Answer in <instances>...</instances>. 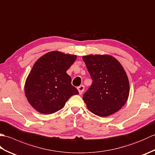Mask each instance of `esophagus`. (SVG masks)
<instances>
[{"instance_id":"esophagus-1","label":"esophagus","mask_w":155,"mask_h":155,"mask_svg":"<svg viewBox=\"0 0 155 155\" xmlns=\"http://www.w3.org/2000/svg\"><path fill=\"white\" fill-rule=\"evenodd\" d=\"M77 89H78V93H79L80 94H83V93L84 91V85H81V86H79L77 88Z\"/></svg>"}]
</instances>
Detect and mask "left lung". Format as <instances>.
<instances>
[{"mask_svg": "<svg viewBox=\"0 0 155 155\" xmlns=\"http://www.w3.org/2000/svg\"><path fill=\"white\" fill-rule=\"evenodd\" d=\"M93 83L83 95L87 108L99 117H108L127 103L129 81L123 66L110 54L83 56Z\"/></svg>", "mask_w": 155, "mask_h": 155, "instance_id": "8db88e82", "label": "left lung"}]
</instances>
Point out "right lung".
Here are the masks:
<instances>
[{
    "label": "right lung",
    "mask_w": 155,
    "mask_h": 155,
    "mask_svg": "<svg viewBox=\"0 0 155 155\" xmlns=\"http://www.w3.org/2000/svg\"><path fill=\"white\" fill-rule=\"evenodd\" d=\"M77 58V55L54 51L35 62L26 79L25 93L29 104L38 113H54L72 95L78 94L67 73Z\"/></svg>",
    "instance_id": "right-lung-1"
}]
</instances>
